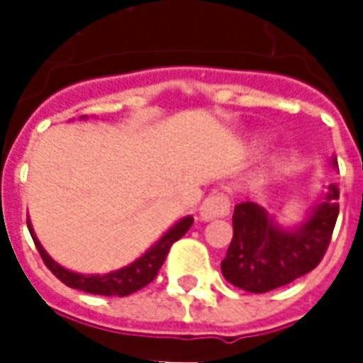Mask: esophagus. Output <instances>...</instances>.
I'll return each instance as SVG.
<instances>
[{
    "label": "esophagus",
    "instance_id": "obj_1",
    "mask_svg": "<svg viewBox=\"0 0 363 363\" xmlns=\"http://www.w3.org/2000/svg\"><path fill=\"white\" fill-rule=\"evenodd\" d=\"M229 210H231V202H229L228 194L213 190L200 206V220L210 221L216 218H228Z\"/></svg>",
    "mask_w": 363,
    "mask_h": 363
}]
</instances>
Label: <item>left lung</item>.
I'll return each mask as SVG.
<instances>
[{"instance_id":"1","label":"left lung","mask_w":363,"mask_h":363,"mask_svg":"<svg viewBox=\"0 0 363 363\" xmlns=\"http://www.w3.org/2000/svg\"><path fill=\"white\" fill-rule=\"evenodd\" d=\"M338 189L328 186L325 200L296 231L276 228L255 202H241L233 212V239L221 260L223 278L251 294L281 288L319 267L338 218Z\"/></svg>"}]
</instances>
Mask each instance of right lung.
Here are the masks:
<instances>
[{"instance_id": "right-lung-1", "label": "right lung", "mask_w": 363, "mask_h": 363, "mask_svg": "<svg viewBox=\"0 0 363 363\" xmlns=\"http://www.w3.org/2000/svg\"><path fill=\"white\" fill-rule=\"evenodd\" d=\"M192 218H184L181 220L177 225L167 231L165 235L159 239L157 243L151 247L150 251L145 252L143 257H140L138 260H134L130 267L126 268H120L116 272L111 274H104V276H83V274H75L66 270L64 267H60L58 262H54V260L48 257V252L44 251L43 245L38 243V239L33 233V228H30V223L27 220L28 231H30V235H33V241H35L36 249L40 252V257H43L44 264L48 267L56 278L60 281H64L66 286L75 289H82V291H87V294H95V296H130V294H134L138 289L145 288L147 284L155 280V276H157L159 268L163 267V262H165L167 255H169V249H171V245L174 241H179L186 231L192 225Z\"/></svg>"}]
</instances>
